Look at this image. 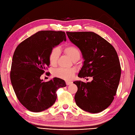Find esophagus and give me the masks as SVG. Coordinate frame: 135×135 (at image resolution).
I'll return each mask as SVG.
<instances>
[{
    "label": "esophagus",
    "mask_w": 135,
    "mask_h": 135,
    "mask_svg": "<svg viewBox=\"0 0 135 135\" xmlns=\"http://www.w3.org/2000/svg\"><path fill=\"white\" fill-rule=\"evenodd\" d=\"M72 83H73L72 81H66V84L67 85H70V84H71Z\"/></svg>",
    "instance_id": "1"
}]
</instances>
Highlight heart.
I'll return each mask as SVG.
<instances>
[{"instance_id":"b5f03b06","label":"heart","mask_w":135,"mask_h":135,"mask_svg":"<svg viewBox=\"0 0 135 135\" xmlns=\"http://www.w3.org/2000/svg\"><path fill=\"white\" fill-rule=\"evenodd\" d=\"M64 51L73 61L78 60L81 56L80 50L75 46L69 45L66 46L64 48ZM59 55L60 49L58 47H54L50 50L49 55V60L51 65L55 66L56 65ZM75 73V70L72 69L59 68L54 71V75L63 79L69 80L74 78Z\"/></svg>"}]
</instances>
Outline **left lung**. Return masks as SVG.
I'll return each instance as SVG.
<instances>
[{
    "label": "left lung",
    "instance_id": "1",
    "mask_svg": "<svg viewBox=\"0 0 135 135\" xmlns=\"http://www.w3.org/2000/svg\"><path fill=\"white\" fill-rule=\"evenodd\" d=\"M69 40L80 49L84 61L79 78H93L91 82L75 81L76 105L96 113L112 103L120 80L121 69L113 46L93 32H66Z\"/></svg>",
    "mask_w": 135,
    "mask_h": 135
}]
</instances>
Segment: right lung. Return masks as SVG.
<instances>
[{
  "label": "right lung",
  "instance_id": "right-lung-1",
  "mask_svg": "<svg viewBox=\"0 0 135 135\" xmlns=\"http://www.w3.org/2000/svg\"><path fill=\"white\" fill-rule=\"evenodd\" d=\"M66 40L64 32L41 31L22 41L14 52L10 73L12 85L18 100L31 112H41L52 106L58 89L66 86L60 78L47 82L40 79L49 67L50 50Z\"/></svg>",
  "mask_w": 135,
  "mask_h": 135
}]
</instances>
